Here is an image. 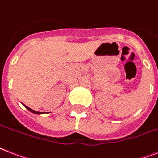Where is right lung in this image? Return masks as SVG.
<instances>
[{
  "label": "right lung",
  "instance_id": "1",
  "mask_svg": "<svg viewBox=\"0 0 158 158\" xmlns=\"http://www.w3.org/2000/svg\"><path fill=\"white\" fill-rule=\"evenodd\" d=\"M24 106H25V107H26V108H27V109L29 110V111H30V112H33V113H35V114H42V113H43V112H36V111H34V110H32L31 108H29V107L26 106V105H25V104H24Z\"/></svg>",
  "mask_w": 158,
  "mask_h": 158
}]
</instances>
